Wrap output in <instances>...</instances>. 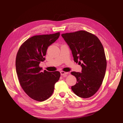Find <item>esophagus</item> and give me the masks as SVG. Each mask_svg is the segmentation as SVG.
<instances>
[{"label": "esophagus", "mask_w": 123, "mask_h": 123, "mask_svg": "<svg viewBox=\"0 0 123 123\" xmlns=\"http://www.w3.org/2000/svg\"><path fill=\"white\" fill-rule=\"evenodd\" d=\"M68 74V73L67 72L63 71H61V75H62L63 76H67V75Z\"/></svg>", "instance_id": "34e87169"}]
</instances>
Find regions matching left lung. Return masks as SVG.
Here are the masks:
<instances>
[{
	"label": "left lung",
	"mask_w": 123,
	"mask_h": 123,
	"mask_svg": "<svg viewBox=\"0 0 123 123\" xmlns=\"http://www.w3.org/2000/svg\"><path fill=\"white\" fill-rule=\"evenodd\" d=\"M62 36L72 51L74 61L82 67L81 73L71 72L77 80L72 90L80 98H90L98 90L105 75L107 61L102 44L97 36L83 30Z\"/></svg>",
	"instance_id": "1"
}]
</instances>
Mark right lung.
<instances>
[{"mask_svg": "<svg viewBox=\"0 0 123 123\" xmlns=\"http://www.w3.org/2000/svg\"><path fill=\"white\" fill-rule=\"evenodd\" d=\"M60 33L33 36L21 44L16 57V70L20 85L30 98L43 102L53 94L59 80V71H42L40 62L45 60L48 47L56 40Z\"/></svg>", "mask_w": 123, "mask_h": 123, "instance_id": "right-lung-1", "label": "right lung"}]
</instances>
